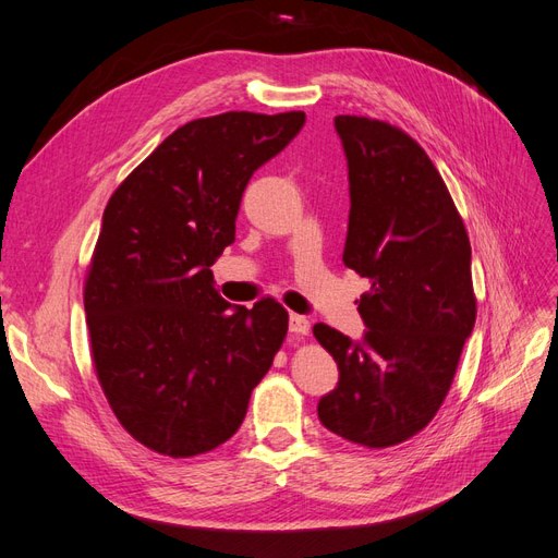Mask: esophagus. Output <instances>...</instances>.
Instances as JSON below:
<instances>
[{
    "instance_id": "1",
    "label": "esophagus",
    "mask_w": 558,
    "mask_h": 558,
    "mask_svg": "<svg viewBox=\"0 0 558 558\" xmlns=\"http://www.w3.org/2000/svg\"><path fill=\"white\" fill-rule=\"evenodd\" d=\"M289 330H291L295 337H305V335H310V330H312L310 318H307V316H302V314H291Z\"/></svg>"
}]
</instances>
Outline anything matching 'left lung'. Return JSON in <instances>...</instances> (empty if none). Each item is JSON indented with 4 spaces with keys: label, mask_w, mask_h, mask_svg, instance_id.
Wrapping results in <instances>:
<instances>
[{
    "label": "left lung",
    "mask_w": 558,
    "mask_h": 558,
    "mask_svg": "<svg viewBox=\"0 0 558 558\" xmlns=\"http://www.w3.org/2000/svg\"><path fill=\"white\" fill-rule=\"evenodd\" d=\"M349 165L344 265L369 279L363 342L326 324L314 337L340 367L318 418L330 433L386 449L424 430L449 393L475 328L470 240L428 154L408 132L337 116Z\"/></svg>",
    "instance_id": "obj_1"
}]
</instances>
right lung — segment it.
<instances>
[{
  "instance_id": "add662e5",
  "label": "right lung",
  "mask_w": 558,
  "mask_h": 558,
  "mask_svg": "<svg viewBox=\"0 0 558 558\" xmlns=\"http://www.w3.org/2000/svg\"><path fill=\"white\" fill-rule=\"evenodd\" d=\"M305 113L228 111L174 130L107 202L83 305L109 408L150 451L191 459L223 445L289 332L275 298L232 307L211 265L234 242L251 174Z\"/></svg>"
}]
</instances>
